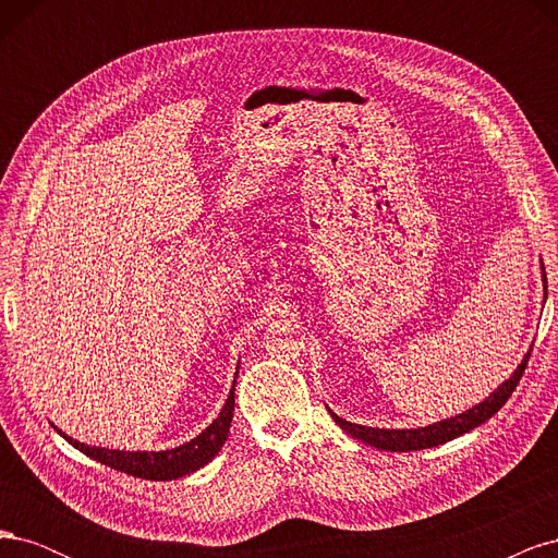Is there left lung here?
<instances>
[{
	"instance_id": "left-lung-1",
	"label": "left lung",
	"mask_w": 558,
	"mask_h": 558,
	"mask_svg": "<svg viewBox=\"0 0 558 558\" xmlns=\"http://www.w3.org/2000/svg\"><path fill=\"white\" fill-rule=\"evenodd\" d=\"M545 286H547V275H545ZM531 351H533V347H531ZM531 351L526 353L523 363L514 369V375L505 381L496 393H492L484 402H480L477 408H472L459 416L445 418V421H440V424H433L426 428H414V430H386V428H369V426L351 424V421L340 418L335 412H330V416L335 418L337 426L356 437V440H363L367 445H373L377 449H386V451H416V449L445 445V442L453 440V437H459L472 428L482 426L484 421L492 418L502 408V404L508 402V398L514 393L519 379L523 377V369H526V365H529Z\"/></svg>"
}]
</instances>
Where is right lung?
Returning a JSON list of instances; mask_svg holds the SVG:
<instances>
[{
    "label": "right lung",
    "instance_id": "add662e5",
    "mask_svg": "<svg viewBox=\"0 0 558 558\" xmlns=\"http://www.w3.org/2000/svg\"><path fill=\"white\" fill-rule=\"evenodd\" d=\"M232 412H234V386L223 404L221 414L214 418V424L202 430L195 440L185 442L177 449L167 451H116V449H99L88 447L83 442L72 440V437L62 435L66 442L83 451L90 459L105 463L113 470L128 472L132 477H142L150 482H167V480H179L183 475H191V472L207 465L214 456L221 451L223 442L228 440L230 424H232Z\"/></svg>",
    "mask_w": 558,
    "mask_h": 558
}]
</instances>
